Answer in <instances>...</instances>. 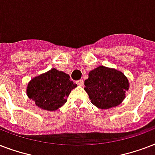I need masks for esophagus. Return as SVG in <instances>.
<instances>
[{
	"instance_id": "esophagus-1",
	"label": "esophagus",
	"mask_w": 155,
	"mask_h": 155,
	"mask_svg": "<svg viewBox=\"0 0 155 155\" xmlns=\"http://www.w3.org/2000/svg\"><path fill=\"white\" fill-rule=\"evenodd\" d=\"M76 83L78 85V86H83V80L82 79H80V80H78V81H76Z\"/></svg>"
}]
</instances>
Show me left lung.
Wrapping results in <instances>:
<instances>
[{"mask_svg":"<svg viewBox=\"0 0 155 155\" xmlns=\"http://www.w3.org/2000/svg\"><path fill=\"white\" fill-rule=\"evenodd\" d=\"M84 84L91 102L100 109L118 106L125 98L129 87V80L122 72L105 66L90 72Z\"/></svg>","mask_w":155,"mask_h":155,"instance_id":"obj_1","label":"left lung"}]
</instances>
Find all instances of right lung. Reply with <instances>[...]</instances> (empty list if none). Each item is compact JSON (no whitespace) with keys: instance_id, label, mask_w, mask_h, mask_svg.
I'll return each mask as SVG.
<instances>
[{"instance_id":"1","label":"right lung","mask_w":155,"mask_h":155,"mask_svg":"<svg viewBox=\"0 0 155 155\" xmlns=\"http://www.w3.org/2000/svg\"><path fill=\"white\" fill-rule=\"evenodd\" d=\"M77 87L69 74L56 69L35 77L26 88L29 99L36 106L47 111H56L64 105L73 89Z\"/></svg>"}]
</instances>
